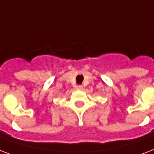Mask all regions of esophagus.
Masks as SVG:
<instances>
[{"instance_id": "obj_1", "label": "esophagus", "mask_w": 154, "mask_h": 154, "mask_svg": "<svg viewBox=\"0 0 154 154\" xmlns=\"http://www.w3.org/2000/svg\"><path fill=\"white\" fill-rule=\"evenodd\" d=\"M82 88H83V86H82V85H77L76 89H77V90H82Z\"/></svg>"}]
</instances>
